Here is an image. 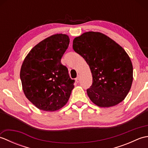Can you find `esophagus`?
<instances>
[{"mask_svg": "<svg viewBox=\"0 0 148 148\" xmlns=\"http://www.w3.org/2000/svg\"><path fill=\"white\" fill-rule=\"evenodd\" d=\"M79 81H80V77H79V76H78L76 77V81L77 83H79Z\"/></svg>", "mask_w": 148, "mask_h": 148, "instance_id": "1", "label": "esophagus"}]
</instances>
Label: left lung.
<instances>
[{"label":"left lung","mask_w":148,"mask_h":148,"mask_svg":"<svg viewBox=\"0 0 148 148\" xmlns=\"http://www.w3.org/2000/svg\"><path fill=\"white\" fill-rule=\"evenodd\" d=\"M72 48L92 72V84L86 90L90 100L102 108L123 101L133 81L132 64L124 49L104 34L95 32L76 37Z\"/></svg>","instance_id":"left-lung-1"}]
</instances>
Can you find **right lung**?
Here are the masks:
<instances>
[{
	"label": "right lung",
	"mask_w": 148,
	"mask_h": 148,
	"mask_svg": "<svg viewBox=\"0 0 148 148\" xmlns=\"http://www.w3.org/2000/svg\"><path fill=\"white\" fill-rule=\"evenodd\" d=\"M70 39L65 34H55L31 49L20 71L23 92L37 108L55 111L67 103L74 88V79L61 58Z\"/></svg>",
	"instance_id": "right-lung-1"
}]
</instances>
